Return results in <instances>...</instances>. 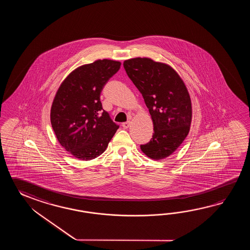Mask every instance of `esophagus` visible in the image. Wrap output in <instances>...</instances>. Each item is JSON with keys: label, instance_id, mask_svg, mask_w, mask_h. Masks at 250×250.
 Instances as JSON below:
<instances>
[{"label": "esophagus", "instance_id": "esophagus-1", "mask_svg": "<svg viewBox=\"0 0 250 250\" xmlns=\"http://www.w3.org/2000/svg\"><path fill=\"white\" fill-rule=\"evenodd\" d=\"M129 126H130V123H129V122H127V123H123V128H128V127H129Z\"/></svg>", "mask_w": 250, "mask_h": 250}]
</instances>
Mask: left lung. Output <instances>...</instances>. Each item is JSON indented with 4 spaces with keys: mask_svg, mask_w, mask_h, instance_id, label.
<instances>
[{
    "mask_svg": "<svg viewBox=\"0 0 250 250\" xmlns=\"http://www.w3.org/2000/svg\"><path fill=\"white\" fill-rule=\"evenodd\" d=\"M123 66L142 94L154 125L153 138L140 146L141 151L151 159H165L175 152L190 129L191 99L186 85L170 65L152 59H129Z\"/></svg>",
    "mask_w": 250,
    "mask_h": 250,
    "instance_id": "obj_1",
    "label": "left lung"
}]
</instances>
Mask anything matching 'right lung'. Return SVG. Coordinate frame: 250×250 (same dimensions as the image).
<instances>
[{
	"label": "right lung",
	"instance_id": "obj_1",
	"mask_svg": "<svg viewBox=\"0 0 250 250\" xmlns=\"http://www.w3.org/2000/svg\"><path fill=\"white\" fill-rule=\"evenodd\" d=\"M121 64L104 59L81 65L59 86L51 123L59 143L75 158L89 161L101 155L119 128L103 109L100 95Z\"/></svg>",
	"mask_w": 250,
	"mask_h": 250
}]
</instances>
